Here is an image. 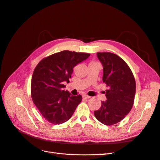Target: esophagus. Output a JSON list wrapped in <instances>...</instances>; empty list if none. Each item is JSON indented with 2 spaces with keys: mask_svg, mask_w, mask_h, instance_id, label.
Segmentation results:
<instances>
[{
  "mask_svg": "<svg viewBox=\"0 0 160 160\" xmlns=\"http://www.w3.org/2000/svg\"><path fill=\"white\" fill-rule=\"evenodd\" d=\"M83 98L85 99H89V98H91V97L88 95H86V94H84V95H83Z\"/></svg>",
  "mask_w": 160,
  "mask_h": 160,
  "instance_id": "esophagus-1",
  "label": "esophagus"
}]
</instances>
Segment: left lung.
Instances as JSON below:
<instances>
[{"instance_id": "1", "label": "left lung", "mask_w": 160, "mask_h": 160, "mask_svg": "<svg viewBox=\"0 0 160 160\" xmlns=\"http://www.w3.org/2000/svg\"><path fill=\"white\" fill-rule=\"evenodd\" d=\"M103 67V82L109 87L107 101L94 111L96 119L106 125L120 122L132 109L135 93V80L132 70L123 59L109 52H98Z\"/></svg>"}]
</instances>
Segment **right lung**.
<instances>
[{
  "mask_svg": "<svg viewBox=\"0 0 160 160\" xmlns=\"http://www.w3.org/2000/svg\"><path fill=\"white\" fill-rule=\"evenodd\" d=\"M89 53L62 51L42 59L36 66L31 79V98L38 110L52 124L68 121L82 100L62 90L69 82L74 67L89 57Z\"/></svg>",
  "mask_w": 160,
  "mask_h": 160,
  "instance_id": "1",
  "label": "right lung"
}]
</instances>
